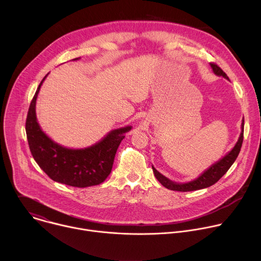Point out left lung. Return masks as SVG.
Returning <instances> with one entry per match:
<instances>
[{
	"label": "left lung",
	"instance_id": "obj_1",
	"mask_svg": "<svg viewBox=\"0 0 261 261\" xmlns=\"http://www.w3.org/2000/svg\"><path fill=\"white\" fill-rule=\"evenodd\" d=\"M211 67L213 69V72L218 76H223L226 80H229L228 76L226 75V73L223 71L219 66H217L214 63H211ZM241 134L240 137L232 147V150L228 152L224 157L221 158L219 161L215 162L212 164L207 169H205L198 177L194 178L193 180H190L188 182H176L173 181L163 174H161L153 165V171L156 176V178L164 186L165 188L172 190V191H180V192H188V191H195V190H200L210 187V186L214 185L217 182L223 175H224L227 170L231 167V165L234 163L236 159L238 158L241 147L243 144V139H244V118L242 121V126H241Z\"/></svg>",
	"mask_w": 261,
	"mask_h": 261
}]
</instances>
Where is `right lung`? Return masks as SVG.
Masks as SVG:
<instances>
[{
    "label": "right lung",
    "mask_w": 261,
    "mask_h": 261,
    "mask_svg": "<svg viewBox=\"0 0 261 261\" xmlns=\"http://www.w3.org/2000/svg\"><path fill=\"white\" fill-rule=\"evenodd\" d=\"M47 75L33 97L25 121L27 138L33 158L55 181L79 188L99 185L109 175L118 147L132 126L111 130L88 147L70 148L59 144L42 131L36 117L37 97Z\"/></svg>",
    "instance_id": "add662e5"
}]
</instances>
